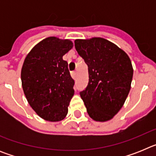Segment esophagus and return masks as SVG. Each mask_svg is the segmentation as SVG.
Wrapping results in <instances>:
<instances>
[{
	"label": "esophagus",
	"mask_w": 156,
	"mask_h": 156,
	"mask_svg": "<svg viewBox=\"0 0 156 156\" xmlns=\"http://www.w3.org/2000/svg\"><path fill=\"white\" fill-rule=\"evenodd\" d=\"M71 76L73 79H76V72H72Z\"/></svg>",
	"instance_id": "obj_1"
}]
</instances>
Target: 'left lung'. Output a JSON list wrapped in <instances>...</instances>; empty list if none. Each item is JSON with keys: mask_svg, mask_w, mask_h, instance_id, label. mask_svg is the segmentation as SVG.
<instances>
[{"mask_svg": "<svg viewBox=\"0 0 156 156\" xmlns=\"http://www.w3.org/2000/svg\"><path fill=\"white\" fill-rule=\"evenodd\" d=\"M75 48L88 66L89 82L80 93L87 112L98 122L112 119L128 96L133 69L127 54L101 37L75 41Z\"/></svg>", "mask_w": 156, "mask_h": 156, "instance_id": "left-lung-1", "label": "left lung"}]
</instances>
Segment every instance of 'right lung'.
I'll return each mask as SVG.
<instances>
[{"label": "right lung", "instance_id": "obj_1", "mask_svg": "<svg viewBox=\"0 0 156 156\" xmlns=\"http://www.w3.org/2000/svg\"><path fill=\"white\" fill-rule=\"evenodd\" d=\"M73 47L70 40L48 37L32 48L23 62V91L32 108L45 120L61 121L68 113L74 80L62 57Z\"/></svg>", "mask_w": 156, "mask_h": 156}]
</instances>
